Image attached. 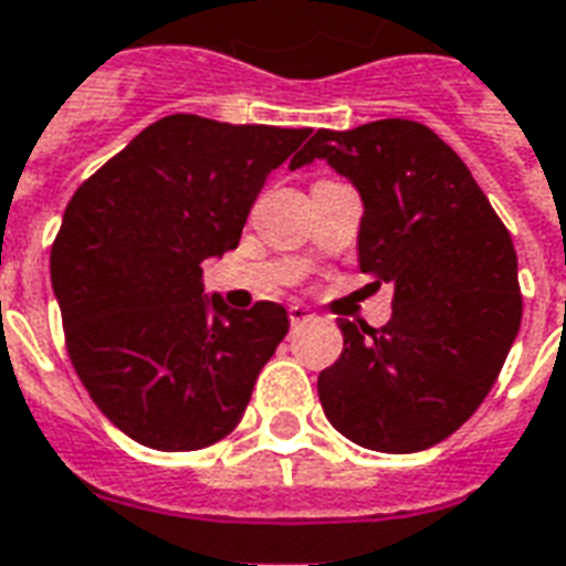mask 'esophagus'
I'll list each match as a JSON object with an SVG mask.
<instances>
[{
  "label": "esophagus",
  "instance_id": "esophagus-1",
  "mask_svg": "<svg viewBox=\"0 0 566 566\" xmlns=\"http://www.w3.org/2000/svg\"><path fill=\"white\" fill-rule=\"evenodd\" d=\"M310 318H313V313H310L307 307H301V304H292V307H289V322H292V325H304Z\"/></svg>",
  "mask_w": 566,
  "mask_h": 566
}]
</instances>
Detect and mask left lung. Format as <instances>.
<instances>
[{
  "label": "left lung",
  "instance_id": "obj_1",
  "mask_svg": "<svg viewBox=\"0 0 566 566\" xmlns=\"http://www.w3.org/2000/svg\"><path fill=\"white\" fill-rule=\"evenodd\" d=\"M318 157L364 199L360 271L394 283L388 325L339 318L322 409L360 448L427 450L478 411L520 334L516 250L462 157L420 122L322 127L289 167Z\"/></svg>",
  "mask_w": 566,
  "mask_h": 566
}]
</instances>
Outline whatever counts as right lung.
<instances>
[{"instance_id":"add662e5","label":"right lung","mask_w":566,"mask_h":566,"mask_svg":"<svg viewBox=\"0 0 566 566\" xmlns=\"http://www.w3.org/2000/svg\"><path fill=\"white\" fill-rule=\"evenodd\" d=\"M310 127L176 113L76 187L50 280L67 358L95 406L155 450H199L238 427L286 310L202 295V262L238 248L265 185Z\"/></svg>"}]
</instances>
